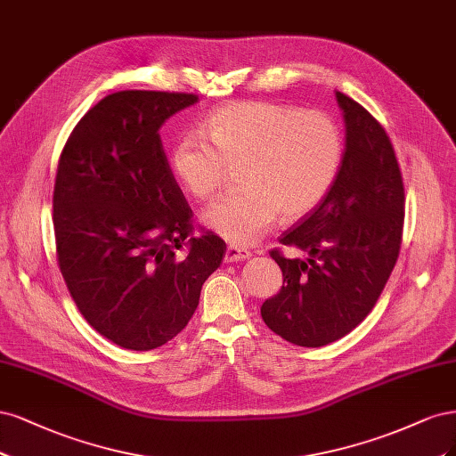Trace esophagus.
<instances>
[{
    "mask_svg": "<svg viewBox=\"0 0 456 456\" xmlns=\"http://www.w3.org/2000/svg\"><path fill=\"white\" fill-rule=\"evenodd\" d=\"M248 257H252V254H249L246 248H240V246H227L224 261H225V263H232V261H244V259H248Z\"/></svg>",
    "mask_w": 456,
    "mask_h": 456,
    "instance_id": "34e87169",
    "label": "esophagus"
}]
</instances>
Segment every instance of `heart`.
<instances>
[{
  "instance_id": "1",
  "label": "heart",
  "mask_w": 456,
  "mask_h": 456,
  "mask_svg": "<svg viewBox=\"0 0 456 456\" xmlns=\"http://www.w3.org/2000/svg\"><path fill=\"white\" fill-rule=\"evenodd\" d=\"M204 134L183 132L170 168L199 200L216 195L229 168L240 191L204 210L202 224L231 244H252L278 216L299 219L318 208L343 163V136L331 117L271 102H234L216 110Z\"/></svg>"
}]
</instances>
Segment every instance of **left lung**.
I'll return each mask as SVG.
<instances>
[{
	"label": "left lung",
	"instance_id": "obj_1",
	"mask_svg": "<svg viewBox=\"0 0 456 456\" xmlns=\"http://www.w3.org/2000/svg\"><path fill=\"white\" fill-rule=\"evenodd\" d=\"M345 119V153L335 185L281 242L308 254L271 257L284 284L261 305L263 322L297 346L341 339L371 313L400 254L403 182L390 138L375 117L335 93Z\"/></svg>",
	"mask_w": 456,
	"mask_h": 456
}]
</instances>
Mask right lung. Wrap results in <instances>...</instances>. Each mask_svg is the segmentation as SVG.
Instances as JSON below:
<instances>
[{"label":"right lung","mask_w":456,"mask_h":456,"mask_svg":"<svg viewBox=\"0 0 456 456\" xmlns=\"http://www.w3.org/2000/svg\"><path fill=\"white\" fill-rule=\"evenodd\" d=\"M195 102L183 93H113L83 115L58 160V265L85 320L128 350L174 339L225 257L216 234L193 237V212L159 136Z\"/></svg>","instance_id":"1"}]
</instances>
